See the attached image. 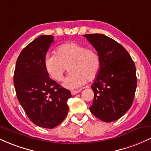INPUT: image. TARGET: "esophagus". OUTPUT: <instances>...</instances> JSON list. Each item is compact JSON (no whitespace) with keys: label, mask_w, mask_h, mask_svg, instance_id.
Instances as JSON below:
<instances>
[{"label":"esophagus","mask_w":151,"mask_h":151,"mask_svg":"<svg viewBox=\"0 0 151 151\" xmlns=\"http://www.w3.org/2000/svg\"><path fill=\"white\" fill-rule=\"evenodd\" d=\"M80 91H79V90H77V91H71V93H72V95H75L77 94V93H78Z\"/></svg>","instance_id":"obj_1"}]
</instances>
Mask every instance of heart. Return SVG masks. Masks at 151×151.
Listing matches in <instances>:
<instances>
[{
	"label": "heart",
	"mask_w": 151,
	"mask_h": 151,
	"mask_svg": "<svg viewBox=\"0 0 151 151\" xmlns=\"http://www.w3.org/2000/svg\"><path fill=\"white\" fill-rule=\"evenodd\" d=\"M45 68L55 80L61 81L68 67L70 74L62 86L76 89L96 78L101 69V59L96 50L86 48L76 42L61 45L56 49V55H47Z\"/></svg>",
	"instance_id": "heart-1"
}]
</instances>
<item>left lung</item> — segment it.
<instances>
[{"instance_id": "1", "label": "left lung", "mask_w": 151, "mask_h": 151, "mask_svg": "<svg viewBox=\"0 0 151 151\" xmlns=\"http://www.w3.org/2000/svg\"><path fill=\"white\" fill-rule=\"evenodd\" d=\"M97 51L101 69L91 88L94 93L89 109L104 122L120 119L132 105L137 86L136 66L121 45L102 34L84 35Z\"/></svg>"}]
</instances>
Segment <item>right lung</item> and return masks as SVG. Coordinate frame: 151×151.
I'll use <instances>...</instances> for the list:
<instances>
[{
  "label": "right lung",
  "instance_id": "right-lung-1",
  "mask_svg": "<svg viewBox=\"0 0 151 151\" xmlns=\"http://www.w3.org/2000/svg\"><path fill=\"white\" fill-rule=\"evenodd\" d=\"M54 36L41 35L22 50L16 62L14 86L20 105L33 124L53 129L67 116V100L72 96L68 89L51 79L44 60Z\"/></svg>",
  "mask_w": 151,
  "mask_h": 151
}]
</instances>
